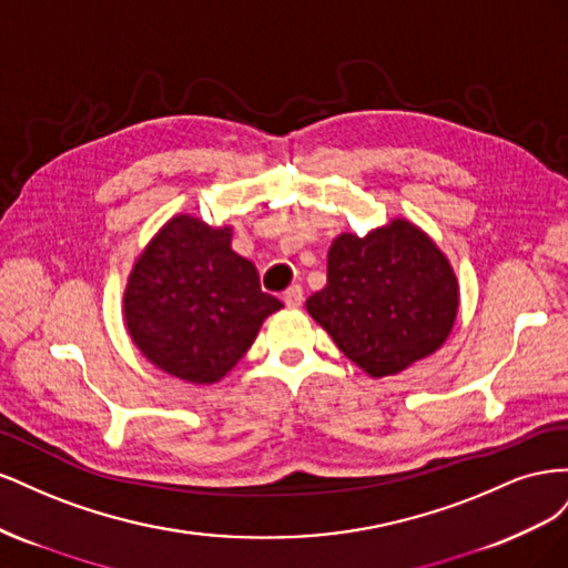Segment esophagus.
Wrapping results in <instances>:
<instances>
[{"mask_svg":"<svg viewBox=\"0 0 568 568\" xmlns=\"http://www.w3.org/2000/svg\"><path fill=\"white\" fill-rule=\"evenodd\" d=\"M284 303H286L288 307H301V303H303V286H301V284L288 286V288L284 291Z\"/></svg>","mask_w":568,"mask_h":568,"instance_id":"esophagus-1","label":"esophagus"}]
</instances>
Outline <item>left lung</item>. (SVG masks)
Instances as JSON below:
<instances>
[{"label": "left lung", "mask_w": 568, "mask_h": 568, "mask_svg": "<svg viewBox=\"0 0 568 568\" xmlns=\"http://www.w3.org/2000/svg\"><path fill=\"white\" fill-rule=\"evenodd\" d=\"M457 305L448 257L407 220L367 236H336L326 286L305 303L343 355L369 376L398 374L440 348Z\"/></svg>", "instance_id": "obj_1"}]
</instances>
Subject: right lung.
<instances>
[{
  "instance_id": "right-lung-1",
  "label": "right lung",
  "mask_w": 568,
  "mask_h": 568,
  "mask_svg": "<svg viewBox=\"0 0 568 568\" xmlns=\"http://www.w3.org/2000/svg\"><path fill=\"white\" fill-rule=\"evenodd\" d=\"M230 242V227L178 215L132 267L123 298L128 332L146 359L182 382H220L282 307Z\"/></svg>"
}]
</instances>
